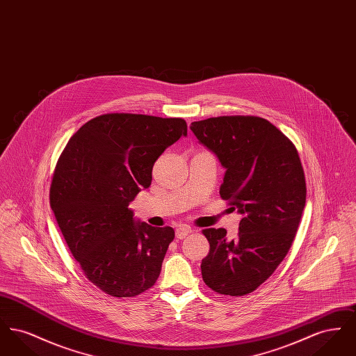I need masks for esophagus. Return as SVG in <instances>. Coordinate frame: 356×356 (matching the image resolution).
Wrapping results in <instances>:
<instances>
[{
  "label": "esophagus",
  "instance_id": "obj_1",
  "mask_svg": "<svg viewBox=\"0 0 356 356\" xmlns=\"http://www.w3.org/2000/svg\"><path fill=\"white\" fill-rule=\"evenodd\" d=\"M189 234H191V228L188 225H180V227L176 228V237L180 238V240L188 236Z\"/></svg>",
  "mask_w": 356,
  "mask_h": 356
}]
</instances>
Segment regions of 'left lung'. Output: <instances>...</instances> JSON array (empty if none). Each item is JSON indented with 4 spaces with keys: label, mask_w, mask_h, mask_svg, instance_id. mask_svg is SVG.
<instances>
[{
    "label": "left lung",
    "mask_w": 356,
    "mask_h": 356,
    "mask_svg": "<svg viewBox=\"0 0 356 356\" xmlns=\"http://www.w3.org/2000/svg\"><path fill=\"white\" fill-rule=\"evenodd\" d=\"M191 131L225 170L220 196L243 218L236 238L207 228L204 283L243 296L264 283L288 254L305 205V179L295 145L270 121L221 116L193 121Z\"/></svg>",
    "instance_id": "8db88e82"
}]
</instances>
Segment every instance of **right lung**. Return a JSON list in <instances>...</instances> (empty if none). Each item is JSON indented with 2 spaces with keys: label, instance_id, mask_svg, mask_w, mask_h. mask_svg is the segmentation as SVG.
I'll return each instance as SVG.
<instances>
[{
  "label": "right lung",
  "instance_id": "add662e5",
  "mask_svg": "<svg viewBox=\"0 0 356 356\" xmlns=\"http://www.w3.org/2000/svg\"><path fill=\"white\" fill-rule=\"evenodd\" d=\"M181 136L183 119L109 113L85 122L58 159L51 211L85 276L111 296L140 295L160 275L175 231L136 220L129 204Z\"/></svg>",
  "mask_w": 356,
  "mask_h": 356
}]
</instances>
